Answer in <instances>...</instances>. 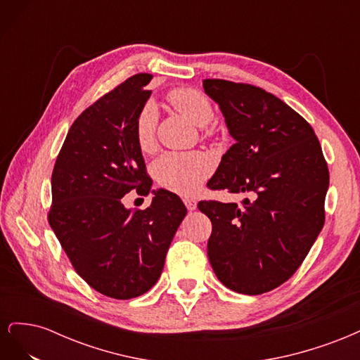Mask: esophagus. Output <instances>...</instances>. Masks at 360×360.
<instances>
[{
    "label": "esophagus",
    "mask_w": 360,
    "mask_h": 360,
    "mask_svg": "<svg viewBox=\"0 0 360 360\" xmlns=\"http://www.w3.org/2000/svg\"><path fill=\"white\" fill-rule=\"evenodd\" d=\"M183 202H184V205L188 207L189 212L197 209V200H195L193 197H184V198H183Z\"/></svg>",
    "instance_id": "1"
}]
</instances>
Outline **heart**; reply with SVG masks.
<instances>
[{
	"mask_svg": "<svg viewBox=\"0 0 360 360\" xmlns=\"http://www.w3.org/2000/svg\"><path fill=\"white\" fill-rule=\"evenodd\" d=\"M169 103L186 118L198 127L209 124L214 111L210 101L193 89H177L168 94ZM156 123L158 114L151 105L144 106L136 117L135 136L138 148L143 153H150L156 146ZM155 180L162 188L177 193H191L197 191L201 183L209 177L210 160L207 156L197 151H186V153H167L153 163Z\"/></svg>",
	"mask_w": 360,
	"mask_h": 360,
	"instance_id": "obj_1",
	"label": "heart"
}]
</instances>
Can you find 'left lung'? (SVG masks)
I'll return each instance as SVG.
<instances>
[{"label":"left lung","instance_id":"8db88e82","mask_svg":"<svg viewBox=\"0 0 360 360\" xmlns=\"http://www.w3.org/2000/svg\"><path fill=\"white\" fill-rule=\"evenodd\" d=\"M202 85L234 139L207 186L250 195L242 207L198 204L213 225L207 255L226 288L255 296L284 284L317 240L328 163L312 127L276 96L222 79Z\"/></svg>","mask_w":360,"mask_h":360}]
</instances>
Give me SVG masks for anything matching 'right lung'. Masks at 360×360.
<instances>
[{
	"instance_id": "right-lung-1",
	"label": "right lung",
	"mask_w": 360,
	"mask_h": 360,
	"mask_svg": "<svg viewBox=\"0 0 360 360\" xmlns=\"http://www.w3.org/2000/svg\"><path fill=\"white\" fill-rule=\"evenodd\" d=\"M139 73L75 120L52 172L49 225L78 275L108 297L132 299L153 287L188 210L176 193L152 191L146 211L121 198L151 183L136 144L135 123L151 91Z\"/></svg>"
}]
</instances>
